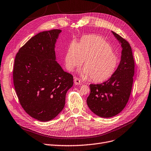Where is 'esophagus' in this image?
Returning <instances> with one entry per match:
<instances>
[{
    "mask_svg": "<svg viewBox=\"0 0 151 151\" xmlns=\"http://www.w3.org/2000/svg\"><path fill=\"white\" fill-rule=\"evenodd\" d=\"M74 82H75V84L76 85H80L81 84V81L79 79V78H78L76 77L74 78Z\"/></svg>",
    "mask_w": 151,
    "mask_h": 151,
    "instance_id": "34e87169",
    "label": "esophagus"
}]
</instances>
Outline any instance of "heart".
I'll list each match as a JSON object with an SVG mask.
<instances>
[{
	"label": "heart",
	"instance_id": "b5f03b06",
	"mask_svg": "<svg viewBox=\"0 0 151 151\" xmlns=\"http://www.w3.org/2000/svg\"><path fill=\"white\" fill-rule=\"evenodd\" d=\"M84 61L81 75L94 82L108 80L115 72L120 62L119 55L105 39L97 35L81 39L79 44L72 42L65 56L66 68L73 71Z\"/></svg>",
	"mask_w": 151,
	"mask_h": 151
}]
</instances>
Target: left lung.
Instances as JSON below:
<instances>
[{
    "label": "left lung",
    "mask_w": 151,
    "mask_h": 151,
    "mask_svg": "<svg viewBox=\"0 0 151 151\" xmlns=\"http://www.w3.org/2000/svg\"><path fill=\"white\" fill-rule=\"evenodd\" d=\"M112 33L122 47L120 63L107 81L89 85L91 93L86 101L92 112L104 118L117 115L126 106L132 92L134 73V60L130 44L116 32L112 31Z\"/></svg>",
    "instance_id": "obj_1"
}]
</instances>
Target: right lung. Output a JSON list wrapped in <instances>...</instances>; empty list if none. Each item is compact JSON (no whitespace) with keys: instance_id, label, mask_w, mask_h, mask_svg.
Returning a JSON list of instances; mask_svg holds the SVG:
<instances>
[{"instance_id":"right-lung-1","label":"right lung","mask_w":151,"mask_h":151,"mask_svg":"<svg viewBox=\"0 0 151 151\" xmlns=\"http://www.w3.org/2000/svg\"><path fill=\"white\" fill-rule=\"evenodd\" d=\"M60 29L41 32L16 55L13 78L22 107L34 119L47 122L58 115L65 104L73 76L55 61V44Z\"/></svg>"}]
</instances>
